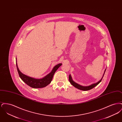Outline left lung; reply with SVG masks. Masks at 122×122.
Listing matches in <instances>:
<instances>
[{"label":"left lung","mask_w":122,"mask_h":122,"mask_svg":"<svg viewBox=\"0 0 122 122\" xmlns=\"http://www.w3.org/2000/svg\"><path fill=\"white\" fill-rule=\"evenodd\" d=\"M106 70V69L105 70L104 73L103 74V76H102V78L101 79V80H100L98 82H97L96 83H95V84H92V85H90L89 86H81V85L77 84L75 82H74V81L72 80V77H71V76H70H70H69V81H70V83L71 84V85H73L74 86L76 87V88H77V89H78L79 90H82V91H88V90H90L92 89L94 87H95L96 86H97V85H98L101 82L102 78H103V76H104V75Z\"/></svg>","instance_id":"left-lung-1"}]
</instances>
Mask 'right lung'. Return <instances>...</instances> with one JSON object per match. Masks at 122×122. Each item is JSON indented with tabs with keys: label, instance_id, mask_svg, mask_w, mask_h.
I'll list each match as a JSON object with an SVG mask.
<instances>
[{
	"label": "right lung",
	"instance_id": "right-lung-1",
	"mask_svg": "<svg viewBox=\"0 0 122 122\" xmlns=\"http://www.w3.org/2000/svg\"><path fill=\"white\" fill-rule=\"evenodd\" d=\"M16 62L18 72L21 79L28 86L33 88H43L46 86L48 85H49L52 81L54 73H55L56 70L58 69V68L62 65V64H59L56 65L54 67L51 72H50L47 75L45 76L44 77L41 79H36L30 77L22 74L19 70V68L17 66V61Z\"/></svg>",
	"mask_w": 122,
	"mask_h": 122
}]
</instances>
